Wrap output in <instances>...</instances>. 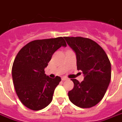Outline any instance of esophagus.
Listing matches in <instances>:
<instances>
[{"instance_id":"1","label":"esophagus","mask_w":122,"mask_h":122,"mask_svg":"<svg viewBox=\"0 0 122 122\" xmlns=\"http://www.w3.org/2000/svg\"><path fill=\"white\" fill-rule=\"evenodd\" d=\"M68 79L67 77H62V81H66V80H68Z\"/></svg>"}]
</instances>
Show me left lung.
Wrapping results in <instances>:
<instances>
[{"mask_svg": "<svg viewBox=\"0 0 122 122\" xmlns=\"http://www.w3.org/2000/svg\"><path fill=\"white\" fill-rule=\"evenodd\" d=\"M76 54L78 71L84 75L82 82L71 79L73 90L69 100L81 108H90L102 99L109 85L111 66L105 51L95 41L83 37H64Z\"/></svg>", "mask_w": 122, "mask_h": 122, "instance_id": "left-lung-1", "label": "left lung"}]
</instances>
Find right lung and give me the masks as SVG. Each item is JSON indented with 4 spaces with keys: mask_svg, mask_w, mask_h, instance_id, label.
Instances as JSON below:
<instances>
[{
    "mask_svg": "<svg viewBox=\"0 0 122 122\" xmlns=\"http://www.w3.org/2000/svg\"><path fill=\"white\" fill-rule=\"evenodd\" d=\"M66 43L62 37L31 41L23 47L14 60L12 77L21 103L31 110L44 109L51 102L61 78L47 76V67L54 52Z\"/></svg>",
    "mask_w": 122,
    "mask_h": 122,
    "instance_id": "right-lung-1",
    "label": "right lung"
}]
</instances>
